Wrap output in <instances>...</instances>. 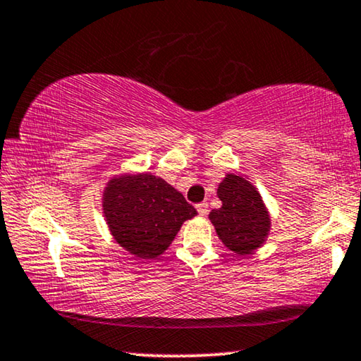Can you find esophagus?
Returning <instances> with one entry per match:
<instances>
[{
  "label": "esophagus",
  "instance_id": "34e87169",
  "mask_svg": "<svg viewBox=\"0 0 361 361\" xmlns=\"http://www.w3.org/2000/svg\"><path fill=\"white\" fill-rule=\"evenodd\" d=\"M196 209H197L199 215H202V217H204V215H207V212H209V204L207 202H199Z\"/></svg>",
  "mask_w": 361,
  "mask_h": 361
}]
</instances>
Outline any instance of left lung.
Masks as SVG:
<instances>
[{"mask_svg":"<svg viewBox=\"0 0 361 361\" xmlns=\"http://www.w3.org/2000/svg\"><path fill=\"white\" fill-rule=\"evenodd\" d=\"M217 195L222 207L214 209L209 219L219 238L238 256L251 255L264 243L271 225L259 192L241 176L227 175L219 185Z\"/></svg>","mask_w":361,"mask_h":361,"instance_id":"obj_1","label":"left lung"}]
</instances>
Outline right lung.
<instances>
[{"instance_id":"add662e5","label":"right lung","mask_w":361,"mask_h":361,"mask_svg":"<svg viewBox=\"0 0 361 361\" xmlns=\"http://www.w3.org/2000/svg\"><path fill=\"white\" fill-rule=\"evenodd\" d=\"M104 212L118 243L142 259L162 255L181 224L197 214L181 192L150 173L113 178L104 192Z\"/></svg>"}]
</instances>
